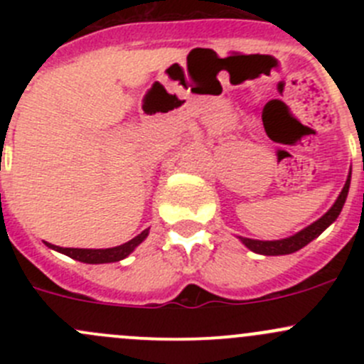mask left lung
Here are the masks:
<instances>
[{
    "label": "left lung",
    "instance_id": "1",
    "mask_svg": "<svg viewBox=\"0 0 364 364\" xmlns=\"http://www.w3.org/2000/svg\"><path fill=\"white\" fill-rule=\"evenodd\" d=\"M350 174L352 171H348L347 181H345L343 188H341L338 199L335 200V204L324 213L318 220H315L314 223H310L308 227L301 229L299 232L292 234V236L284 237V240H273V241H262V240H250V237L237 236V240L248 248V250L259 253V255H289V253H294L301 250L303 247H306L310 241H314L315 237L321 236L326 229H328L331 223H335V220L338 218L343 208L345 200H347L348 188H350Z\"/></svg>",
    "mask_w": 364,
    "mask_h": 364
}]
</instances>
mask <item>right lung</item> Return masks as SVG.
<instances>
[{"mask_svg":"<svg viewBox=\"0 0 364 364\" xmlns=\"http://www.w3.org/2000/svg\"><path fill=\"white\" fill-rule=\"evenodd\" d=\"M149 229L142 230L139 236H135L134 240L127 241V243L119 245V247H112V248H63V247H56V245H46L53 250L63 253V255H68L70 259L79 260V262H86V264H107V262H119V260L127 259L142 241L148 237Z\"/></svg>","mask_w":364,"mask_h":364,"instance_id":"obj_1","label":"right lung"}]
</instances>
